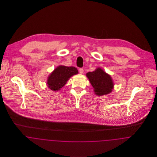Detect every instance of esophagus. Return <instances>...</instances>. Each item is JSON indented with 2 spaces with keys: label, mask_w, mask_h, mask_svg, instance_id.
I'll return each mask as SVG.
<instances>
[{
  "label": "esophagus",
  "mask_w": 157,
  "mask_h": 157,
  "mask_svg": "<svg viewBox=\"0 0 157 157\" xmlns=\"http://www.w3.org/2000/svg\"><path fill=\"white\" fill-rule=\"evenodd\" d=\"M79 73L81 74H82L83 73V69H82V68H79Z\"/></svg>",
  "instance_id": "34e87169"
}]
</instances>
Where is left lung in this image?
<instances>
[{
	"instance_id": "left-lung-1",
	"label": "left lung",
	"mask_w": 157,
	"mask_h": 157,
	"mask_svg": "<svg viewBox=\"0 0 157 157\" xmlns=\"http://www.w3.org/2000/svg\"><path fill=\"white\" fill-rule=\"evenodd\" d=\"M86 76L94 88L95 94L98 96L107 95L111 93L114 83L111 76L107 74L101 68L98 67L93 71L86 74Z\"/></svg>"
}]
</instances>
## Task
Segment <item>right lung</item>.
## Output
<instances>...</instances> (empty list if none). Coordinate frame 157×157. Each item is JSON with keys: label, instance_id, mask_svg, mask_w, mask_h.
<instances>
[{"label": "right lung", "instance_id": "obj_1", "mask_svg": "<svg viewBox=\"0 0 157 157\" xmlns=\"http://www.w3.org/2000/svg\"><path fill=\"white\" fill-rule=\"evenodd\" d=\"M78 73V71L76 67L60 65L49 76L47 80L48 86L52 90H59L72 76Z\"/></svg>", "mask_w": 157, "mask_h": 157}]
</instances>
